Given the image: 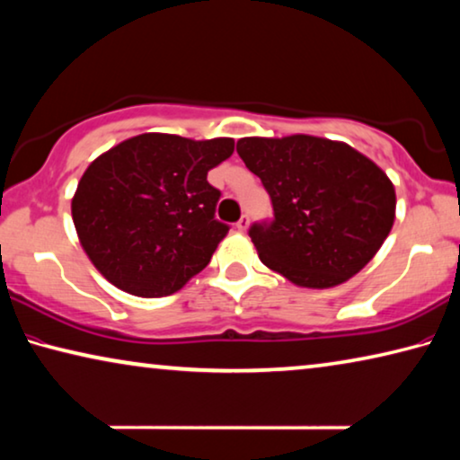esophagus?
<instances>
[{
  "mask_svg": "<svg viewBox=\"0 0 460 460\" xmlns=\"http://www.w3.org/2000/svg\"><path fill=\"white\" fill-rule=\"evenodd\" d=\"M235 227H237V231L239 233H245L247 231V227H250V217H242V218H239V221H237V225H235Z\"/></svg>",
  "mask_w": 460,
  "mask_h": 460,
  "instance_id": "34e87169",
  "label": "esophagus"
}]
</instances>
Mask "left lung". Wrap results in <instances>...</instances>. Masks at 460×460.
Segmentation results:
<instances>
[{
	"mask_svg": "<svg viewBox=\"0 0 460 460\" xmlns=\"http://www.w3.org/2000/svg\"><path fill=\"white\" fill-rule=\"evenodd\" d=\"M237 153L272 199L253 225L260 260L296 287L332 288L375 258L395 223V186L348 143L313 135L245 137Z\"/></svg>",
	"mask_w": 460,
	"mask_h": 460,
	"instance_id": "left-lung-1",
	"label": "left lung"
}]
</instances>
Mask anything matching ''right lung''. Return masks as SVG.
<instances>
[{"mask_svg":"<svg viewBox=\"0 0 460 460\" xmlns=\"http://www.w3.org/2000/svg\"><path fill=\"white\" fill-rule=\"evenodd\" d=\"M229 137L143 133L87 165L71 199L79 243L98 272L128 295L178 293L229 233L215 218L221 192L207 173L231 157Z\"/></svg>","mask_w":460,"mask_h":460,"instance_id":"1","label":"right lung"}]
</instances>
